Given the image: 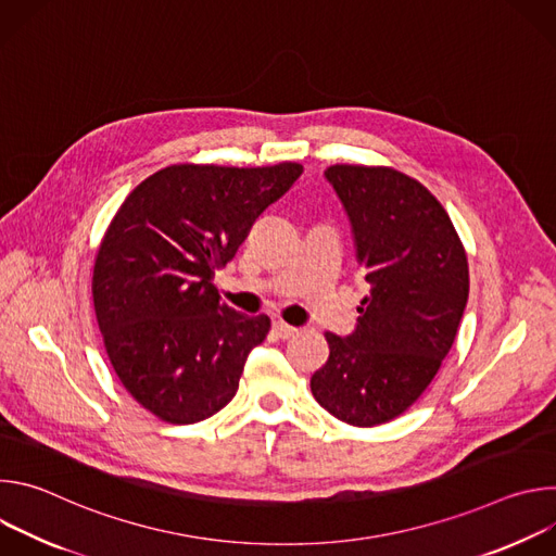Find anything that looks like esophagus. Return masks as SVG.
<instances>
[{
    "mask_svg": "<svg viewBox=\"0 0 556 556\" xmlns=\"http://www.w3.org/2000/svg\"><path fill=\"white\" fill-rule=\"evenodd\" d=\"M273 330H275V334H277L279 339H290V337H294V334L299 332L294 326H288V324L281 321V319H277V321L273 324Z\"/></svg>",
    "mask_w": 556,
    "mask_h": 556,
    "instance_id": "34e87169",
    "label": "esophagus"
}]
</instances>
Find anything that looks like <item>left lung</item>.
Wrapping results in <instances>:
<instances>
[{"label":"left lung","instance_id":"1","mask_svg":"<svg viewBox=\"0 0 556 556\" xmlns=\"http://www.w3.org/2000/svg\"><path fill=\"white\" fill-rule=\"evenodd\" d=\"M350 217L369 292L350 337L326 332L328 363L309 380L334 418L376 427L405 414L435 378L468 299V262L444 206L391 167L326 169Z\"/></svg>","mask_w":556,"mask_h":556}]
</instances>
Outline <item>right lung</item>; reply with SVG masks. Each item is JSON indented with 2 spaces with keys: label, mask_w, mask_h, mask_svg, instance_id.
I'll use <instances>...</instances> for the list:
<instances>
[{
  "label": "right lung",
  "mask_w": 556,
  "mask_h": 556,
  "mask_svg": "<svg viewBox=\"0 0 556 556\" xmlns=\"http://www.w3.org/2000/svg\"><path fill=\"white\" fill-rule=\"evenodd\" d=\"M303 167L172 165L142 180L105 230L92 275L110 363L131 399L172 425L226 407L268 330L219 301L226 266Z\"/></svg>",
  "instance_id": "right-lung-1"
}]
</instances>
